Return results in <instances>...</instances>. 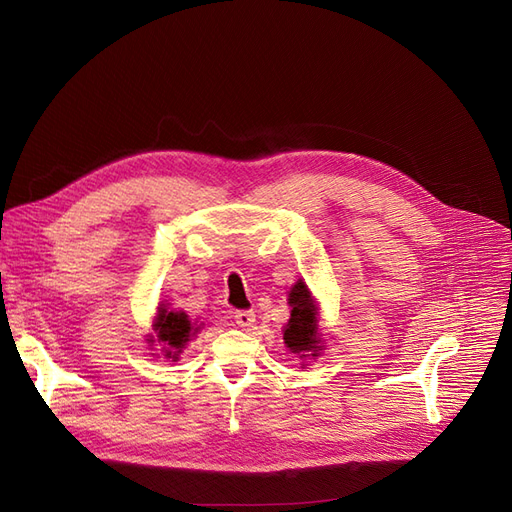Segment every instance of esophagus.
I'll list each match as a JSON object with an SVG mask.
<instances>
[{
  "mask_svg": "<svg viewBox=\"0 0 512 512\" xmlns=\"http://www.w3.org/2000/svg\"><path fill=\"white\" fill-rule=\"evenodd\" d=\"M234 319L242 330H251L255 326V311H236Z\"/></svg>",
  "mask_w": 512,
  "mask_h": 512,
  "instance_id": "esophagus-1",
  "label": "esophagus"
}]
</instances>
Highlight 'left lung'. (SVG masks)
<instances>
[{
  "label": "left lung",
  "mask_w": 512,
  "mask_h": 512,
  "mask_svg": "<svg viewBox=\"0 0 512 512\" xmlns=\"http://www.w3.org/2000/svg\"><path fill=\"white\" fill-rule=\"evenodd\" d=\"M288 303L292 307L288 326L284 330V342L294 355L303 357H317L321 346L317 338V311L311 299V292L303 282L292 286L288 294Z\"/></svg>",
  "instance_id": "1"
}]
</instances>
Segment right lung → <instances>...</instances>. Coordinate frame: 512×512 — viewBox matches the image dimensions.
Returning a JSON list of instances; mask_svg holds the SVG:
<instances>
[{
  "label": "right lung",
  "instance_id": "1",
  "mask_svg": "<svg viewBox=\"0 0 512 512\" xmlns=\"http://www.w3.org/2000/svg\"><path fill=\"white\" fill-rule=\"evenodd\" d=\"M155 332H157L159 342L168 344L166 357L176 359V355L184 348V342H188V338H191L193 324L188 321L186 313H174V311L161 309L157 315V321H155Z\"/></svg>",
  "mask_w": 512,
  "mask_h": 512
}]
</instances>
